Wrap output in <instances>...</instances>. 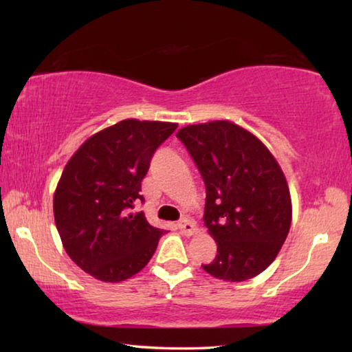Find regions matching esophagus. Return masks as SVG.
Here are the masks:
<instances>
[{
    "label": "esophagus",
    "instance_id": "esophagus-1",
    "mask_svg": "<svg viewBox=\"0 0 352 352\" xmlns=\"http://www.w3.org/2000/svg\"><path fill=\"white\" fill-rule=\"evenodd\" d=\"M177 226H178V230H180L182 233L186 234V236L194 234L195 231H197V228H195L194 222H192V220H189V219H182L180 222L177 223Z\"/></svg>",
    "mask_w": 352,
    "mask_h": 352
}]
</instances>
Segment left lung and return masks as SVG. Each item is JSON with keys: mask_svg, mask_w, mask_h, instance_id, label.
Returning a JSON list of instances; mask_svg holds the SVG:
<instances>
[{"mask_svg": "<svg viewBox=\"0 0 352 352\" xmlns=\"http://www.w3.org/2000/svg\"><path fill=\"white\" fill-rule=\"evenodd\" d=\"M177 138L206 188L204 222L217 254L204 270L231 283L259 275L275 261L292 222L289 186L276 160L230 121L183 127Z\"/></svg>", "mask_w": 352, "mask_h": 352, "instance_id": "left-lung-1", "label": "left lung"}]
</instances>
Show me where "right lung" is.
<instances>
[{"label":"right lung","instance_id":"add662e5","mask_svg":"<svg viewBox=\"0 0 352 352\" xmlns=\"http://www.w3.org/2000/svg\"><path fill=\"white\" fill-rule=\"evenodd\" d=\"M177 124L126 119L79 147L54 194L63 247L83 272L119 283L144 269L166 231L132 212L151 160Z\"/></svg>","mask_w":352,"mask_h":352}]
</instances>
